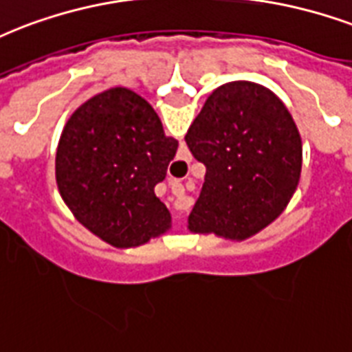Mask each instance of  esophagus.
<instances>
[{"instance_id":"34e87169","label":"esophagus","mask_w":352,"mask_h":352,"mask_svg":"<svg viewBox=\"0 0 352 352\" xmlns=\"http://www.w3.org/2000/svg\"><path fill=\"white\" fill-rule=\"evenodd\" d=\"M179 188H182V186H179Z\"/></svg>"}]
</instances>
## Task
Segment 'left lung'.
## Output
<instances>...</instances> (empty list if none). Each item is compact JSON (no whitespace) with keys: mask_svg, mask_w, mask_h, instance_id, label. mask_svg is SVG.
Masks as SVG:
<instances>
[{"mask_svg":"<svg viewBox=\"0 0 352 352\" xmlns=\"http://www.w3.org/2000/svg\"><path fill=\"white\" fill-rule=\"evenodd\" d=\"M184 140L206 168L188 216L192 232L245 240L283 214L299 184L301 136L283 101L262 85L216 88Z\"/></svg>","mask_w":352,"mask_h":352,"instance_id":"obj_1","label":"left lung"}]
</instances>
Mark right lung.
<instances>
[{
    "label": "right lung",
    "mask_w": 352,
    "mask_h": 352,
    "mask_svg": "<svg viewBox=\"0 0 352 352\" xmlns=\"http://www.w3.org/2000/svg\"><path fill=\"white\" fill-rule=\"evenodd\" d=\"M179 142L129 88L94 96L69 116L55 158L58 192L79 223L114 248H136L171 227L155 195Z\"/></svg>",
    "instance_id": "right-lung-1"
}]
</instances>
